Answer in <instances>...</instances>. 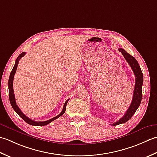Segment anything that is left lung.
I'll return each instance as SVG.
<instances>
[{"mask_svg":"<svg viewBox=\"0 0 157 157\" xmlns=\"http://www.w3.org/2000/svg\"><path fill=\"white\" fill-rule=\"evenodd\" d=\"M119 50V52L123 54L124 59H126V61L128 62V63H129L131 68H132V70L133 71L134 75H135L136 76V83L135 87H134V91L132 103H131L129 108H128V110L126 111V113L124 114V116L119 121H117L116 123L111 124V125L113 126L126 123L127 121H129L131 118L132 117L133 115L135 114L137 109L140 106V103H141L142 101V87L143 85L142 72L141 70V68H140V66L138 62H137L135 57L131 56L130 54L128 53L126 51L124 50L123 49L120 48Z\"/></svg>","mask_w":157,"mask_h":157,"instance_id":"8db88e82","label":"left lung"}]
</instances>
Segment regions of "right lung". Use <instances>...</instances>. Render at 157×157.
I'll return each mask as SVG.
<instances>
[{
	"mask_svg": "<svg viewBox=\"0 0 157 157\" xmlns=\"http://www.w3.org/2000/svg\"><path fill=\"white\" fill-rule=\"evenodd\" d=\"M25 54V52L21 53V54H20L17 59L15 60V65L13 66V68L12 69V71L11 72L10 76H9V82H8V86H9V100H10V103L12 108H13V110L16 112L19 116H20L22 119H23L24 121H25L27 123H28L29 124H31V125H35V126H43V125H47L49 123H50L51 122H52L54 120L57 119V118H59V117L62 116L63 114H64L65 111H66V105L68 101L69 100V99L68 100H66V101L65 102L64 105H63V108L62 111L61 112L60 114H59L57 116L52 118L49 120H47L45 121H34L33 120H32L29 118L27 117L25 115L22 113L21 110L19 108V107L17 106V105L16 104V101H15V95H14V91H13V78H14V75L15 74L16 70H17L18 63H19V61L20 60V59L22 57H24V55Z\"/></svg>",
	"mask_w": 157,
	"mask_h": 157,
	"instance_id": "1",
	"label": "right lung"
}]
</instances>
